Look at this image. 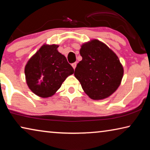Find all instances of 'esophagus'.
<instances>
[{
  "instance_id": "obj_1",
  "label": "esophagus",
  "mask_w": 150,
  "mask_h": 150,
  "mask_svg": "<svg viewBox=\"0 0 150 150\" xmlns=\"http://www.w3.org/2000/svg\"><path fill=\"white\" fill-rule=\"evenodd\" d=\"M71 65H72V67H73V69H75V67H76V66H77V63H76V62L73 63H72Z\"/></svg>"
}]
</instances>
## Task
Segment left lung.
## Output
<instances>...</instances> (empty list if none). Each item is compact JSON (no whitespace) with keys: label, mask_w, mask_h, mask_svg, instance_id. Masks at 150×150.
<instances>
[{"label":"left lung","mask_w":150,"mask_h":150,"mask_svg":"<svg viewBox=\"0 0 150 150\" xmlns=\"http://www.w3.org/2000/svg\"><path fill=\"white\" fill-rule=\"evenodd\" d=\"M80 54L83 59L74 75L85 93L93 100L104 99L115 93L124 74L115 53L104 43L93 40L81 45Z\"/></svg>","instance_id":"left-lung-1"}]
</instances>
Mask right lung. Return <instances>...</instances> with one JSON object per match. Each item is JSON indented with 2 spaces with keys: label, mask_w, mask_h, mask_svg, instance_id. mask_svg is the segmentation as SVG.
<instances>
[{
  "label": "right lung",
  "mask_w": 150,
  "mask_h": 150,
  "mask_svg": "<svg viewBox=\"0 0 150 150\" xmlns=\"http://www.w3.org/2000/svg\"><path fill=\"white\" fill-rule=\"evenodd\" d=\"M58 45H44L30 58L25 67L27 85L42 98L54 95L74 69L57 51Z\"/></svg>",
  "instance_id": "1"
}]
</instances>
